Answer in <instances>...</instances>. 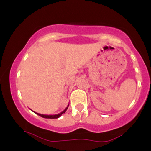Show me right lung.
<instances>
[{
  "instance_id": "obj_1",
  "label": "right lung",
  "mask_w": 151,
  "mask_h": 151,
  "mask_svg": "<svg viewBox=\"0 0 151 151\" xmlns=\"http://www.w3.org/2000/svg\"><path fill=\"white\" fill-rule=\"evenodd\" d=\"M68 106H69V105L67 106V108H66L65 110L63 111H62L61 113H60V114H55V115H44V114L36 113V112H35V113L36 114H37V115L40 116H41V117H42V118H45V119H58V118L61 116L62 114L65 113L66 111H67V109H68Z\"/></svg>"
}]
</instances>
